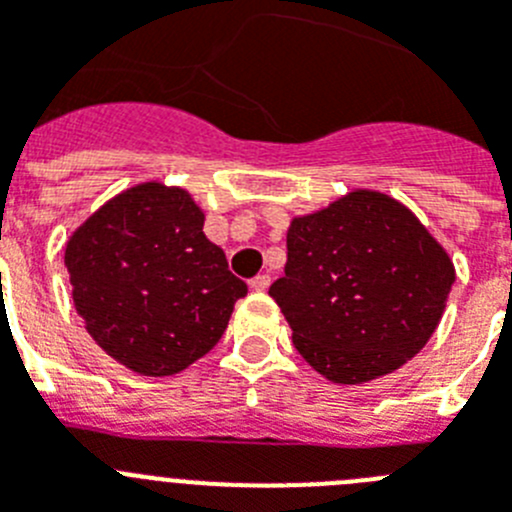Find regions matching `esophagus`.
Returning <instances> with one entry per match:
<instances>
[{
	"mask_svg": "<svg viewBox=\"0 0 512 512\" xmlns=\"http://www.w3.org/2000/svg\"><path fill=\"white\" fill-rule=\"evenodd\" d=\"M269 284H271L269 274H259V277L251 279V289H256V292H264V289H269Z\"/></svg>",
	"mask_w": 512,
	"mask_h": 512,
	"instance_id": "34e87169",
	"label": "esophagus"
}]
</instances>
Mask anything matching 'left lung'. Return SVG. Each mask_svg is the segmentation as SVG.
Returning a JSON list of instances; mask_svg holds the SVG:
<instances>
[{
  "mask_svg": "<svg viewBox=\"0 0 512 512\" xmlns=\"http://www.w3.org/2000/svg\"><path fill=\"white\" fill-rule=\"evenodd\" d=\"M454 282V261L415 212L359 187L292 217L284 277L269 295L315 372L364 384L431 341Z\"/></svg>",
  "mask_w": 512,
  "mask_h": 512,
  "instance_id": "1",
  "label": "left lung"
}]
</instances>
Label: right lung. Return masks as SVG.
<instances>
[{
    "label": "right lung",
    "instance_id": "1",
    "mask_svg": "<svg viewBox=\"0 0 512 512\" xmlns=\"http://www.w3.org/2000/svg\"><path fill=\"white\" fill-rule=\"evenodd\" d=\"M182 187L122 189L66 241L74 307L104 354L143 377H171L210 351L246 282L202 230Z\"/></svg>",
    "mask_w": 512,
    "mask_h": 512
}]
</instances>
